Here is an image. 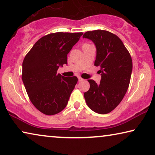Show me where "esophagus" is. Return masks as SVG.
I'll list each match as a JSON object with an SVG mask.
<instances>
[{"instance_id":"esophagus-1","label":"esophagus","mask_w":155,"mask_h":155,"mask_svg":"<svg viewBox=\"0 0 155 155\" xmlns=\"http://www.w3.org/2000/svg\"><path fill=\"white\" fill-rule=\"evenodd\" d=\"M78 81H82L84 80V79H83V78H82L81 77H78Z\"/></svg>"}]
</instances>
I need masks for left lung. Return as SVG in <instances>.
Here are the masks:
<instances>
[{"label":"left lung","mask_w":155,"mask_h":155,"mask_svg":"<svg viewBox=\"0 0 155 155\" xmlns=\"http://www.w3.org/2000/svg\"><path fill=\"white\" fill-rule=\"evenodd\" d=\"M97 48L95 66H99L101 79L99 84L90 79V87L84 93L85 102L93 111L107 114L117 107L129 87L132 70L130 54L117 35L106 30L86 31Z\"/></svg>","instance_id":"obj_1"}]
</instances>
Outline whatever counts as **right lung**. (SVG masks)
Here are the masks:
<instances>
[{
	"instance_id": "1",
	"label": "right lung",
	"mask_w": 155,
	"mask_h": 155,
	"mask_svg": "<svg viewBox=\"0 0 155 155\" xmlns=\"http://www.w3.org/2000/svg\"><path fill=\"white\" fill-rule=\"evenodd\" d=\"M83 32L49 34L36 42L25 56L22 80L31 102L45 115L58 114L65 108L78 81L77 77L57 74L68 63V54Z\"/></svg>"
}]
</instances>
